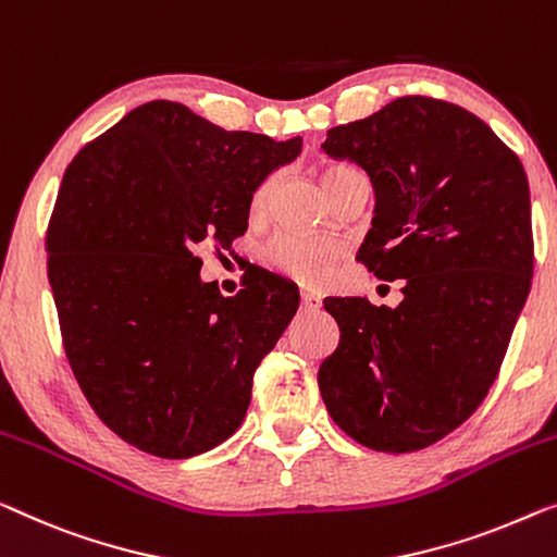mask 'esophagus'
Listing matches in <instances>:
<instances>
[{"instance_id": "34e87169", "label": "esophagus", "mask_w": 557, "mask_h": 557, "mask_svg": "<svg viewBox=\"0 0 557 557\" xmlns=\"http://www.w3.org/2000/svg\"><path fill=\"white\" fill-rule=\"evenodd\" d=\"M300 307H302L305 312H314L320 307V297H314L310 293H302L300 295Z\"/></svg>"}]
</instances>
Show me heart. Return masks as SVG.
Listing matches in <instances>:
<instances>
[{
  "mask_svg": "<svg viewBox=\"0 0 557 557\" xmlns=\"http://www.w3.org/2000/svg\"><path fill=\"white\" fill-rule=\"evenodd\" d=\"M347 174H355L352 168L347 164H330V168L322 170V185L330 187L335 185L337 180L347 177ZM272 193V180L262 182L252 195V212L260 214L270 202ZM339 255V247L330 239H318V237H305V235H277L270 239V245L264 247V257L268 262L282 275L293 277L295 282H302V285H320L325 282L332 272V264H335Z\"/></svg>",
  "mask_w": 557,
  "mask_h": 557,
  "instance_id": "1",
  "label": "heart"
}]
</instances>
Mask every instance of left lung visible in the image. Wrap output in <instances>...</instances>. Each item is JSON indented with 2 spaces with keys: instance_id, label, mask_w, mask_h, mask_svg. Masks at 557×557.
<instances>
[{
  "instance_id": "left-lung-1",
  "label": "left lung",
  "mask_w": 557,
  "mask_h": 557,
  "mask_svg": "<svg viewBox=\"0 0 557 557\" xmlns=\"http://www.w3.org/2000/svg\"><path fill=\"white\" fill-rule=\"evenodd\" d=\"M322 149L370 174L358 260L403 280V302L325 300L339 343L320 395L370 450H422L480 408L508 352L535 260L525 170L475 114L420 95L332 127Z\"/></svg>"
}]
</instances>
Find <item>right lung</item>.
Segmentation results:
<instances>
[{
	"mask_svg": "<svg viewBox=\"0 0 557 557\" xmlns=\"http://www.w3.org/2000/svg\"><path fill=\"white\" fill-rule=\"evenodd\" d=\"M300 149L154 99L66 168L47 227L62 345L97 418L137 450L193 458L245 420L300 297L264 270L220 295L197 252L245 235L255 189Z\"/></svg>",
	"mask_w": 557,
	"mask_h": 557,
	"instance_id": "add662e5",
	"label": "right lung"
}]
</instances>
